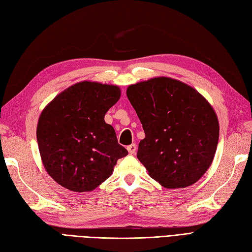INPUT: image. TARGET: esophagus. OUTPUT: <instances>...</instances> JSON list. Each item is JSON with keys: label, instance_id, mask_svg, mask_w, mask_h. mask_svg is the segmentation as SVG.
Instances as JSON below:
<instances>
[{"label": "esophagus", "instance_id": "obj_1", "mask_svg": "<svg viewBox=\"0 0 252 252\" xmlns=\"http://www.w3.org/2000/svg\"><path fill=\"white\" fill-rule=\"evenodd\" d=\"M127 151L128 153L130 155H134L135 154V151H137V146H135V144H131L127 146Z\"/></svg>", "mask_w": 252, "mask_h": 252}]
</instances>
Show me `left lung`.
<instances>
[{
    "mask_svg": "<svg viewBox=\"0 0 252 252\" xmlns=\"http://www.w3.org/2000/svg\"><path fill=\"white\" fill-rule=\"evenodd\" d=\"M145 132L137 157L166 189L194 185L210 167L220 137L216 113L194 88L155 77L127 88Z\"/></svg>",
    "mask_w": 252,
    "mask_h": 252,
    "instance_id": "8db88e82",
    "label": "left lung"
}]
</instances>
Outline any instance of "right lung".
Wrapping results in <instances>:
<instances>
[{"mask_svg": "<svg viewBox=\"0 0 252 252\" xmlns=\"http://www.w3.org/2000/svg\"><path fill=\"white\" fill-rule=\"evenodd\" d=\"M121 97L118 86L81 81L59 93L40 114L37 141L45 171L73 192H90L128 155L105 114Z\"/></svg>", "mask_w": 252, "mask_h": 252, "instance_id": "obj_1", "label": "right lung"}]
</instances>
